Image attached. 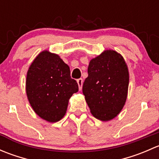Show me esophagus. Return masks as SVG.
<instances>
[{"label": "esophagus", "instance_id": "esophagus-1", "mask_svg": "<svg viewBox=\"0 0 159 159\" xmlns=\"http://www.w3.org/2000/svg\"><path fill=\"white\" fill-rule=\"evenodd\" d=\"M77 82H78L79 90H81V89H82V84H83V79L82 78H79V79L77 80Z\"/></svg>", "mask_w": 159, "mask_h": 159}]
</instances>
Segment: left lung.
Listing matches in <instances>:
<instances>
[{"label":"left lung","instance_id":"8db88e82","mask_svg":"<svg viewBox=\"0 0 159 159\" xmlns=\"http://www.w3.org/2000/svg\"><path fill=\"white\" fill-rule=\"evenodd\" d=\"M89 76L82 91L91 113L101 121H109L120 113L125 103L129 75L121 54L108 50L90 61Z\"/></svg>","mask_w":159,"mask_h":159}]
</instances>
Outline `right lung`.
I'll list each match as a JSON object with an SVG mask.
<instances>
[{
  "mask_svg": "<svg viewBox=\"0 0 159 159\" xmlns=\"http://www.w3.org/2000/svg\"><path fill=\"white\" fill-rule=\"evenodd\" d=\"M78 91L69 67L57 54L44 51L30 65L27 74V95L35 113L43 119L60 121L66 113L68 100Z\"/></svg>",
  "mask_w": 159,
  "mask_h": 159,
  "instance_id": "add662e5",
  "label": "right lung"
}]
</instances>
